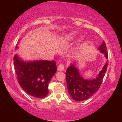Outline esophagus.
<instances>
[{"instance_id": "34e87169", "label": "esophagus", "mask_w": 122, "mask_h": 122, "mask_svg": "<svg viewBox=\"0 0 122 122\" xmlns=\"http://www.w3.org/2000/svg\"><path fill=\"white\" fill-rule=\"evenodd\" d=\"M64 68H65V66L63 64H60L58 67H57V69L58 71H63L64 70Z\"/></svg>"}]
</instances>
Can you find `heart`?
Returning a JSON list of instances; mask_svg holds the SVG:
<instances>
[{"mask_svg":"<svg viewBox=\"0 0 122 122\" xmlns=\"http://www.w3.org/2000/svg\"><path fill=\"white\" fill-rule=\"evenodd\" d=\"M76 36V33L75 32H71L69 33L68 34H67L65 36V38L66 40L71 41L75 38Z\"/></svg>","mask_w":122,"mask_h":122,"instance_id":"obj_1","label":"heart"}]
</instances>
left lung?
I'll return each mask as SVG.
<instances>
[{"label": "left lung", "instance_id": "left-lung-1", "mask_svg": "<svg viewBox=\"0 0 122 122\" xmlns=\"http://www.w3.org/2000/svg\"><path fill=\"white\" fill-rule=\"evenodd\" d=\"M98 48L108 58V53L104 41ZM108 65V62L107 61L97 77L95 79L90 80L84 79L80 75L78 69L74 65H71L68 68L66 73V77L68 90L71 98L76 101H84L89 98L96 92L102 83Z\"/></svg>", "mask_w": 122, "mask_h": 122}]
</instances>
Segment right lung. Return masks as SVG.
Instances as JSON below:
<instances>
[{
  "mask_svg": "<svg viewBox=\"0 0 122 122\" xmlns=\"http://www.w3.org/2000/svg\"><path fill=\"white\" fill-rule=\"evenodd\" d=\"M13 60L18 83L25 92L36 98L46 97L49 82L57 71L55 61L24 62L17 55Z\"/></svg>",
  "mask_w": 122,
  "mask_h": 122,
  "instance_id": "1",
  "label": "right lung"
}]
</instances>
